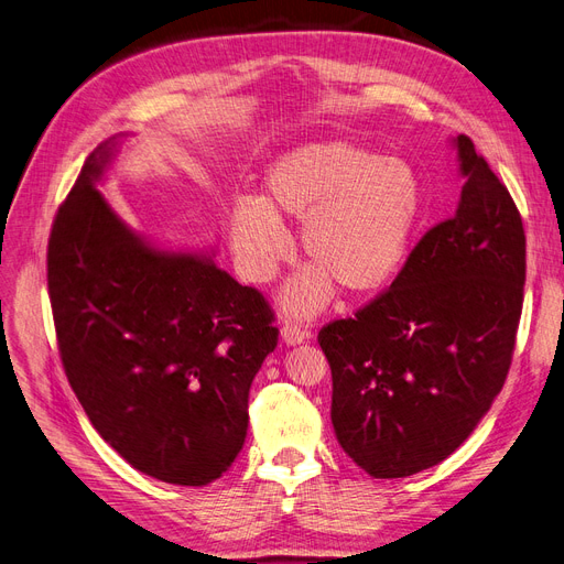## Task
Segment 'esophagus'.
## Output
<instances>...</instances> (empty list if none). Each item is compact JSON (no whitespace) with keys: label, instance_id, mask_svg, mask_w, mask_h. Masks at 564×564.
Listing matches in <instances>:
<instances>
[{"label":"esophagus","instance_id":"1","mask_svg":"<svg viewBox=\"0 0 564 564\" xmlns=\"http://www.w3.org/2000/svg\"><path fill=\"white\" fill-rule=\"evenodd\" d=\"M281 337L288 346H295V344H302V341H308L311 339V329L308 327H302L297 323H285L281 327Z\"/></svg>","mask_w":564,"mask_h":564}]
</instances>
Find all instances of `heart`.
I'll use <instances>...</instances> for the list:
<instances>
[{"label":"heart","instance_id":"heart-1","mask_svg":"<svg viewBox=\"0 0 564 564\" xmlns=\"http://www.w3.org/2000/svg\"><path fill=\"white\" fill-rule=\"evenodd\" d=\"M423 214V183L404 158L350 141H316L285 153L264 174L260 199H237L229 214L235 258L243 276L267 283L285 262L283 220L302 223L300 243L314 262L285 290V306L308 316L339 283L373 293L402 267Z\"/></svg>","mask_w":564,"mask_h":564}]
</instances>
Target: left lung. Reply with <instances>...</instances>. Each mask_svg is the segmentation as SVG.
Wrapping results in <instances>:
<instances>
[{"label": "left lung", "instance_id": "8db88e82", "mask_svg": "<svg viewBox=\"0 0 564 564\" xmlns=\"http://www.w3.org/2000/svg\"><path fill=\"white\" fill-rule=\"evenodd\" d=\"M455 216L434 225L388 290L318 344L332 369V425L373 478L440 465L502 390L523 311L525 229L507 185L469 137Z\"/></svg>", "mask_w": 564, "mask_h": 564}]
</instances>
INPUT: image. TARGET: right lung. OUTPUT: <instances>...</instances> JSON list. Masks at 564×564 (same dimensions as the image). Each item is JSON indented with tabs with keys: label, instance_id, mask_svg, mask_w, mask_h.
Returning <instances> with one entry per match:
<instances>
[{
	"label": "right lung",
	"instance_id": "add662e5",
	"mask_svg": "<svg viewBox=\"0 0 564 564\" xmlns=\"http://www.w3.org/2000/svg\"><path fill=\"white\" fill-rule=\"evenodd\" d=\"M97 145L57 208L48 295L62 367L93 427L134 469L206 486L239 455L248 390L279 344L274 311L199 253L153 248L95 183Z\"/></svg>",
	"mask_w": 564,
	"mask_h": 564
}]
</instances>
